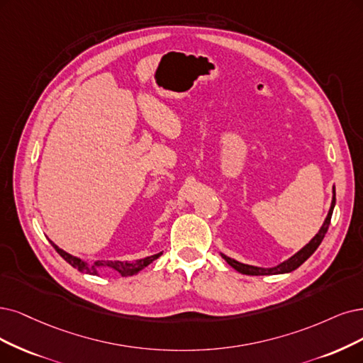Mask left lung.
Segmentation results:
<instances>
[{
  "label": "left lung",
  "mask_w": 363,
  "mask_h": 363,
  "mask_svg": "<svg viewBox=\"0 0 363 363\" xmlns=\"http://www.w3.org/2000/svg\"><path fill=\"white\" fill-rule=\"evenodd\" d=\"M333 206H335V186H333V200H332V205L329 209L328 217L321 225V229L318 230V233L311 239L310 244H306L301 251H298L294 254L293 257H290L289 260L283 262L281 264L275 266V267H269V269H263V267H256V266H250V264H244V263H239L230 257L224 256L221 254L223 259L229 263L233 269H236L238 272L244 274V275H275V274H286V272H291L294 269H298V267L306 260L313 256V252L318 248V245L321 244V240H323L328 229H329V224H330V218H332V212H333Z\"/></svg>",
  "instance_id": "1"
}]
</instances>
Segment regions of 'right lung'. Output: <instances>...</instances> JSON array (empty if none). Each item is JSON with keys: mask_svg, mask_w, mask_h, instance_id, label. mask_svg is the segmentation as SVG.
Instances as JSON below:
<instances>
[{"mask_svg": "<svg viewBox=\"0 0 363 363\" xmlns=\"http://www.w3.org/2000/svg\"><path fill=\"white\" fill-rule=\"evenodd\" d=\"M52 245H53V248L57 250V252L60 254V256L67 263H70L73 267H76L77 271L84 272V274H89V275H97L99 267H103V266H107V267H111V269H115L116 272H119L123 277L133 275V274L139 272L140 269H143L145 266H147L151 262L158 259L161 254H163V252H158V254H154V256H150V257H145V259H140V260H136V262H125V263H123V262H103V260H97V262H94L92 266H89L84 260H80V259H77L74 256H70L69 252L62 251L61 248H58L53 242H52Z\"/></svg>", "mask_w": 363, "mask_h": 363, "instance_id": "right-lung-1", "label": "right lung"}]
</instances>
